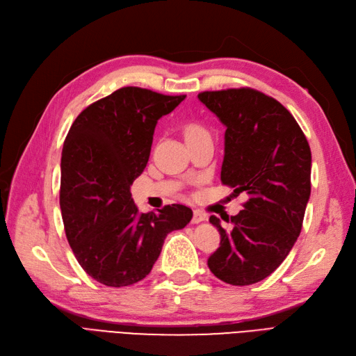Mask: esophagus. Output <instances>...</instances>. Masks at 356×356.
<instances>
[{
  "instance_id": "34e87169",
  "label": "esophagus",
  "mask_w": 356,
  "mask_h": 356,
  "mask_svg": "<svg viewBox=\"0 0 356 356\" xmlns=\"http://www.w3.org/2000/svg\"><path fill=\"white\" fill-rule=\"evenodd\" d=\"M204 220H207V215H204L203 212H200V211L193 212V218H191L193 224H199V222H202Z\"/></svg>"
}]
</instances>
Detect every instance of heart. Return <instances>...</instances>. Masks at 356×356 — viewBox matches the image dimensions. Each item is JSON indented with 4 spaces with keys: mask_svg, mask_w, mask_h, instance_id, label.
Wrapping results in <instances>:
<instances>
[{
    "mask_svg": "<svg viewBox=\"0 0 356 356\" xmlns=\"http://www.w3.org/2000/svg\"><path fill=\"white\" fill-rule=\"evenodd\" d=\"M186 139H190V138H196V136H204L208 135L207 129L202 127L200 124H188L186 127Z\"/></svg>",
    "mask_w": 356,
    "mask_h": 356,
    "instance_id": "obj_1",
    "label": "heart"
}]
</instances>
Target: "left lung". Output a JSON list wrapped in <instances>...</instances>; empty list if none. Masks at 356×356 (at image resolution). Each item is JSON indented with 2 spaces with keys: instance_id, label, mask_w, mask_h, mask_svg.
Instances as JSON below:
<instances>
[{
  "instance_id": "obj_1",
  "label": "left lung",
  "mask_w": 356,
  "mask_h": 356,
  "mask_svg": "<svg viewBox=\"0 0 356 356\" xmlns=\"http://www.w3.org/2000/svg\"><path fill=\"white\" fill-rule=\"evenodd\" d=\"M197 98L225 126L222 184L248 195L230 218L232 229L211 215L221 242L208 267L225 284L260 282L281 266L301 232L310 197L309 143L293 114L261 92L227 89Z\"/></svg>"
}]
</instances>
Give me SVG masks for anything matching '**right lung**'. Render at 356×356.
<instances>
[{"label":"right lung","instance_id":"right-lung-1","mask_svg":"<svg viewBox=\"0 0 356 356\" xmlns=\"http://www.w3.org/2000/svg\"><path fill=\"white\" fill-rule=\"evenodd\" d=\"M184 99L122 88L83 110L63 143L59 202L67 239L84 272L106 286L143 281L168 233L193 217L177 203L139 213L131 193L147 166L157 120Z\"/></svg>","mask_w":356,"mask_h":356}]
</instances>
